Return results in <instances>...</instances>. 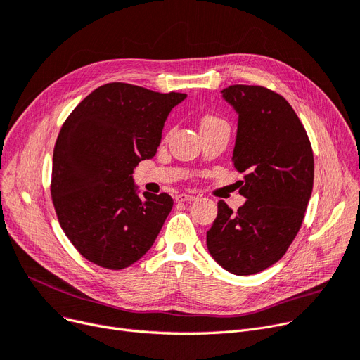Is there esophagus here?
I'll use <instances>...</instances> for the list:
<instances>
[{"label":"esophagus","mask_w":360,"mask_h":360,"mask_svg":"<svg viewBox=\"0 0 360 360\" xmlns=\"http://www.w3.org/2000/svg\"><path fill=\"white\" fill-rule=\"evenodd\" d=\"M197 198H198L197 195L185 194V193H182V194H179V195H176V201H178V202H191V201H195Z\"/></svg>","instance_id":"obj_1"}]
</instances>
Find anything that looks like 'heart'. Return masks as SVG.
Listing matches in <instances>:
<instances>
[{
	"mask_svg": "<svg viewBox=\"0 0 360 360\" xmlns=\"http://www.w3.org/2000/svg\"><path fill=\"white\" fill-rule=\"evenodd\" d=\"M216 122H221V120H219V118H216V117H205V118H202V121H201V128L205 127V125L216 124Z\"/></svg>",
	"mask_w": 360,
	"mask_h": 360,
	"instance_id": "1",
	"label": "heart"
}]
</instances>
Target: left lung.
<instances>
[{"label":"left lung","mask_w":360,"mask_h":360,"mask_svg":"<svg viewBox=\"0 0 360 360\" xmlns=\"http://www.w3.org/2000/svg\"><path fill=\"white\" fill-rule=\"evenodd\" d=\"M238 113L233 165L245 172L238 212L223 200L207 232V248L236 276L269 269L286 254L304 221L314 185V153L289 102L262 86L221 90Z\"/></svg>","instance_id":"left-lung-1"}]
</instances>
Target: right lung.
Here are the masks:
<instances>
[{
	"label": "right lung",
	"mask_w": 360,
	"mask_h": 360,
	"mask_svg": "<svg viewBox=\"0 0 360 360\" xmlns=\"http://www.w3.org/2000/svg\"><path fill=\"white\" fill-rule=\"evenodd\" d=\"M185 93L108 83L84 98L61 127L51 195L70 242L99 267L122 270L155 243L172 210L169 194H137L132 172L151 159L165 121Z\"/></svg>",
	"instance_id": "1"
}]
</instances>
